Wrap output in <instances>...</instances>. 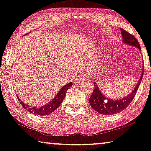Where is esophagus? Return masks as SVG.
Segmentation results:
<instances>
[{
	"label": "esophagus",
	"mask_w": 151,
	"mask_h": 151,
	"mask_svg": "<svg viewBox=\"0 0 151 151\" xmlns=\"http://www.w3.org/2000/svg\"><path fill=\"white\" fill-rule=\"evenodd\" d=\"M85 81H86V76L83 75V74H81V75L77 78V81H76V83H80L81 82H85Z\"/></svg>",
	"instance_id": "obj_1"
}]
</instances>
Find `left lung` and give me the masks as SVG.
Masks as SVG:
<instances>
[{
	"instance_id": "8db88e82",
	"label": "left lung",
	"mask_w": 151,
	"mask_h": 151,
	"mask_svg": "<svg viewBox=\"0 0 151 151\" xmlns=\"http://www.w3.org/2000/svg\"><path fill=\"white\" fill-rule=\"evenodd\" d=\"M121 32L122 38H123V42L124 43L134 46V47H137L139 50H141L139 43L133 35H132L129 32H126V30L122 29V28ZM143 74L144 71H142L141 77L139 80L137 86L130 92V94H128L127 96H125V97L119 99L112 100L108 99V97H106L104 94H103L101 90H99L97 84L94 83L93 93L91 94L89 99V103L92 109H94L98 113L105 114V115H110V114H116L118 112H122V110L128 107V105L131 103L132 99H134L139 86L140 83L142 81Z\"/></svg>"
}]
</instances>
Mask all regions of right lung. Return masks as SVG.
Segmentation results:
<instances>
[{
  "label": "right lung",
  "instance_id": "add662e5",
  "mask_svg": "<svg viewBox=\"0 0 151 151\" xmlns=\"http://www.w3.org/2000/svg\"><path fill=\"white\" fill-rule=\"evenodd\" d=\"M72 85V83L70 82V83L66 84L65 86H63L60 89L59 91L58 92V93L55 96V97L51 101H50L49 103L43 106L32 107V106L26 105L25 103H23V101H22L21 99L18 97V96L17 97L19 99V101H20V104H21V106H23L24 109L27 110V111L31 112L32 114H37V115H47V114H50V113H52V112H53L55 110H57V108L61 105L62 101H63L65 96L66 91L68 90V88L71 87Z\"/></svg>",
  "mask_w": 151,
  "mask_h": 151
}]
</instances>
